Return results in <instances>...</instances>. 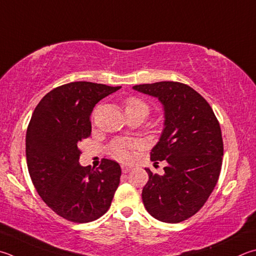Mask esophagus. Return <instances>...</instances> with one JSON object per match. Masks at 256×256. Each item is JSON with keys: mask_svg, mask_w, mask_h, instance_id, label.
Segmentation results:
<instances>
[{"mask_svg": "<svg viewBox=\"0 0 256 256\" xmlns=\"http://www.w3.org/2000/svg\"><path fill=\"white\" fill-rule=\"evenodd\" d=\"M120 168H122V172L123 174H128V172H130V171H131V166H126V164H122L120 166Z\"/></svg>", "mask_w": 256, "mask_h": 256, "instance_id": "1", "label": "esophagus"}]
</instances>
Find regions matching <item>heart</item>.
<instances>
[{
	"mask_svg": "<svg viewBox=\"0 0 256 256\" xmlns=\"http://www.w3.org/2000/svg\"><path fill=\"white\" fill-rule=\"evenodd\" d=\"M150 112L148 105L138 97H128L125 100V113L128 115L142 114L146 116ZM136 143L130 140H115L108 148L110 154L120 161H130L133 158V151Z\"/></svg>",
	"mask_w": 256,
	"mask_h": 256,
	"instance_id": "1",
	"label": "heart"
}]
</instances>
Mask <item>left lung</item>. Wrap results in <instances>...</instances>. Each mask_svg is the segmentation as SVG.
<instances>
[{"instance_id":"obj_1","label":"left lung","mask_w":256,"mask_h":256,"mask_svg":"<svg viewBox=\"0 0 256 256\" xmlns=\"http://www.w3.org/2000/svg\"><path fill=\"white\" fill-rule=\"evenodd\" d=\"M158 97L164 108V128L151 150L154 164L166 161L164 174L146 169L144 207L156 220L180 222L200 210L220 178L224 146L210 105L192 87L178 82L133 86Z\"/></svg>"}]
</instances>
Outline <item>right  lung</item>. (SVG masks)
Listing matches in <instances>:
<instances>
[{"label": "right lung", "instance_id": "add662e5", "mask_svg": "<svg viewBox=\"0 0 256 256\" xmlns=\"http://www.w3.org/2000/svg\"><path fill=\"white\" fill-rule=\"evenodd\" d=\"M90 82L54 88L36 105L26 136L28 170L39 196L69 222H90L108 210L120 184V166L103 159L96 170L80 164L78 144L92 133L90 113L118 90Z\"/></svg>", "mask_w": 256, "mask_h": 256}]
</instances>
